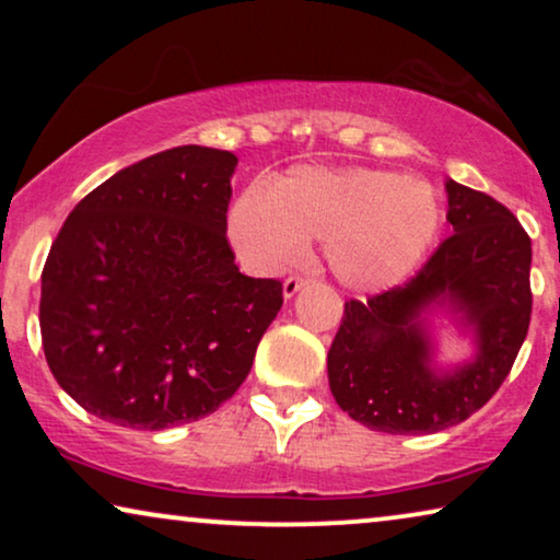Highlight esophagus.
<instances>
[{
  "mask_svg": "<svg viewBox=\"0 0 560 560\" xmlns=\"http://www.w3.org/2000/svg\"><path fill=\"white\" fill-rule=\"evenodd\" d=\"M305 282H308V278H303V275H290V278L282 282V293H285V298H293Z\"/></svg>",
  "mask_w": 560,
  "mask_h": 560,
  "instance_id": "34e87169",
  "label": "esophagus"
}]
</instances>
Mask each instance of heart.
Returning <instances> with one entry per match:
<instances>
[{"mask_svg": "<svg viewBox=\"0 0 560 560\" xmlns=\"http://www.w3.org/2000/svg\"><path fill=\"white\" fill-rule=\"evenodd\" d=\"M441 229L433 186L387 171H298L267 194L244 190L229 211V240L252 270H280L305 242H326L336 278L354 290H385L423 262Z\"/></svg>", "mask_w": 560, "mask_h": 560, "instance_id": "heart-1", "label": "heart"}]
</instances>
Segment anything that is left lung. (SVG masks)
I'll list each match as a JSON object with an SVG mask.
<instances>
[{
  "label": "left lung",
  "instance_id": "left-lung-1",
  "mask_svg": "<svg viewBox=\"0 0 560 560\" xmlns=\"http://www.w3.org/2000/svg\"><path fill=\"white\" fill-rule=\"evenodd\" d=\"M454 234L408 282L343 303L328 349V385L343 412L380 433H439L489 402L515 364L533 313L530 236L508 206L448 180ZM451 300L478 331V359L451 375L430 370L419 326L428 304Z\"/></svg>",
  "mask_w": 560,
  "mask_h": 560
}]
</instances>
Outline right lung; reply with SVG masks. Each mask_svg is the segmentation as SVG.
<instances>
[{"label":"right lung","instance_id":"obj_1","mask_svg":"<svg viewBox=\"0 0 560 560\" xmlns=\"http://www.w3.org/2000/svg\"><path fill=\"white\" fill-rule=\"evenodd\" d=\"M236 158L183 144L75 203L43 267V351L96 418L194 423L232 397L278 316L282 282L247 278L226 240Z\"/></svg>","mask_w":560,"mask_h":560}]
</instances>
